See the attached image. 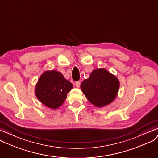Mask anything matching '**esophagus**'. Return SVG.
<instances>
[{
	"label": "esophagus",
	"mask_w": 158,
	"mask_h": 158,
	"mask_svg": "<svg viewBox=\"0 0 158 158\" xmlns=\"http://www.w3.org/2000/svg\"><path fill=\"white\" fill-rule=\"evenodd\" d=\"M75 85H76V87H80V81H76L75 82Z\"/></svg>",
	"instance_id": "34e87169"
}]
</instances>
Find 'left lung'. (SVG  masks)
Wrapping results in <instances>:
<instances>
[{
  "label": "left lung",
  "instance_id": "1",
  "mask_svg": "<svg viewBox=\"0 0 158 158\" xmlns=\"http://www.w3.org/2000/svg\"><path fill=\"white\" fill-rule=\"evenodd\" d=\"M119 87L118 78L104 68L94 70L80 85L88 100L97 107H103L113 102Z\"/></svg>",
  "mask_w": 158,
  "mask_h": 158
}]
</instances>
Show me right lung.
Listing matches in <instances>:
<instances>
[{"label": "right lung", "mask_w": 158, "mask_h": 158, "mask_svg": "<svg viewBox=\"0 0 158 158\" xmlns=\"http://www.w3.org/2000/svg\"><path fill=\"white\" fill-rule=\"evenodd\" d=\"M71 82L57 71L44 72L35 87V94L39 100L52 109L60 107L73 89Z\"/></svg>", "instance_id": "add662e5"}]
</instances>
